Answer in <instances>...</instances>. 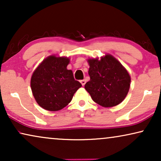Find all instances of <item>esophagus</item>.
<instances>
[{"label": "esophagus", "mask_w": 161, "mask_h": 161, "mask_svg": "<svg viewBox=\"0 0 161 161\" xmlns=\"http://www.w3.org/2000/svg\"><path fill=\"white\" fill-rule=\"evenodd\" d=\"M80 83H81V84H82V86H84L85 83H86V80H81Z\"/></svg>", "instance_id": "1"}]
</instances>
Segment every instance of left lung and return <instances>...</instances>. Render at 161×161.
<instances>
[{"instance_id":"1","label":"left lung","mask_w":161,"mask_h":161,"mask_svg":"<svg viewBox=\"0 0 161 161\" xmlns=\"http://www.w3.org/2000/svg\"><path fill=\"white\" fill-rule=\"evenodd\" d=\"M88 61L90 80L85 84V89L92 100L105 108L122 103L130 86V77L125 67L111 55Z\"/></svg>"}]
</instances>
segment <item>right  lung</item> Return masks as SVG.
Returning <instances> with one entry per match:
<instances>
[{
  "instance_id": "add662e5",
  "label": "right lung",
  "mask_w": 161,
  "mask_h": 161,
  "mask_svg": "<svg viewBox=\"0 0 161 161\" xmlns=\"http://www.w3.org/2000/svg\"><path fill=\"white\" fill-rule=\"evenodd\" d=\"M69 59L50 56L35 69L31 87L35 100L44 109L56 111L67 106L81 83L67 67Z\"/></svg>"
}]
</instances>
